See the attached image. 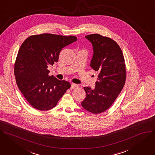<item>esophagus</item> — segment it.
Returning a JSON list of instances; mask_svg holds the SVG:
<instances>
[{"label": "esophagus", "instance_id": "obj_1", "mask_svg": "<svg viewBox=\"0 0 155 155\" xmlns=\"http://www.w3.org/2000/svg\"><path fill=\"white\" fill-rule=\"evenodd\" d=\"M78 87V85L76 84H74V83H72L71 84V89H74V88H76Z\"/></svg>", "mask_w": 155, "mask_h": 155}]
</instances>
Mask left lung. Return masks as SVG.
<instances>
[{"instance_id":"1","label":"left lung","mask_w":155,"mask_h":155,"mask_svg":"<svg viewBox=\"0 0 155 155\" xmlns=\"http://www.w3.org/2000/svg\"><path fill=\"white\" fill-rule=\"evenodd\" d=\"M92 44L94 55L91 66L98 73L95 87H85L86 97L82 107L93 114L107 110L121 92L126 79L125 60L122 50L112 39L98 34L85 36Z\"/></svg>"}]
</instances>
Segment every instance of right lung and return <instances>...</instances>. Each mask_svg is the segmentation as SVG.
Segmentation results:
<instances>
[{"label": "right lung", "mask_w": 155, "mask_h": 155, "mask_svg": "<svg viewBox=\"0 0 155 155\" xmlns=\"http://www.w3.org/2000/svg\"><path fill=\"white\" fill-rule=\"evenodd\" d=\"M73 36L44 33L28 38L21 44L14 65L18 89L35 109L45 111L56 106L71 84L49 76L48 65L57 62L60 51L76 41Z\"/></svg>", "instance_id": "add662e5"}]
</instances>
